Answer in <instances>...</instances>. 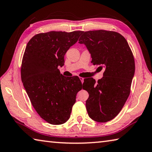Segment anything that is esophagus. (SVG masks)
<instances>
[{
  "mask_svg": "<svg viewBox=\"0 0 152 152\" xmlns=\"http://www.w3.org/2000/svg\"><path fill=\"white\" fill-rule=\"evenodd\" d=\"M79 79H80V80L81 81L82 83H83V81H84V79L83 77H79Z\"/></svg>",
  "mask_w": 152,
  "mask_h": 152,
  "instance_id": "34e87169",
  "label": "esophagus"
}]
</instances>
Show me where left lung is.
I'll list each match as a JSON object with an SVG mask.
<instances>
[{
  "mask_svg": "<svg viewBox=\"0 0 152 152\" xmlns=\"http://www.w3.org/2000/svg\"><path fill=\"white\" fill-rule=\"evenodd\" d=\"M79 39L86 45L94 65L104 69L95 82L86 79L83 89L89 93L86 108L93 120L104 123L118 115L128 98L135 74L134 56L126 39L118 33L105 30L83 32Z\"/></svg>",
  "mask_w": 152,
  "mask_h": 152,
  "instance_id": "left-lung-1",
  "label": "left lung"
}]
</instances>
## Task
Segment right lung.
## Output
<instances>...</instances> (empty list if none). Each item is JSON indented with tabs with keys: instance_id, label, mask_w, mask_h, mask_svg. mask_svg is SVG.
Wrapping results in <instances>:
<instances>
[{
	"instance_id": "obj_1",
	"label": "right lung",
	"mask_w": 152,
	"mask_h": 152,
	"mask_svg": "<svg viewBox=\"0 0 152 152\" xmlns=\"http://www.w3.org/2000/svg\"><path fill=\"white\" fill-rule=\"evenodd\" d=\"M82 33L80 31L40 33L26 45L21 79L34 110L50 124L68 120L77 94L82 89L78 77H66L58 69L64 65L65 53Z\"/></svg>"
}]
</instances>
